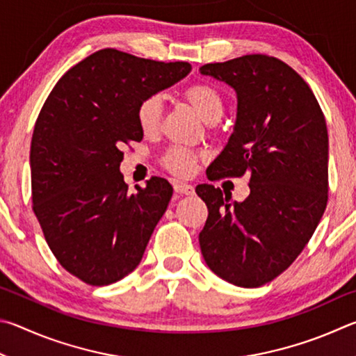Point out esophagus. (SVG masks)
Returning <instances> with one entry per match:
<instances>
[{
    "mask_svg": "<svg viewBox=\"0 0 356 356\" xmlns=\"http://www.w3.org/2000/svg\"><path fill=\"white\" fill-rule=\"evenodd\" d=\"M173 189H175V192H177V194H183V195H192L195 192L194 186H191L188 183H183V181H175Z\"/></svg>",
    "mask_w": 356,
    "mask_h": 356,
    "instance_id": "esophagus-1",
    "label": "esophagus"
}]
</instances>
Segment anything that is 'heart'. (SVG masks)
Instances as JSON below:
<instances>
[{"mask_svg": "<svg viewBox=\"0 0 356 356\" xmlns=\"http://www.w3.org/2000/svg\"><path fill=\"white\" fill-rule=\"evenodd\" d=\"M184 98L202 115L204 122L213 123L219 120L223 112V98L216 87L203 83L189 86L184 92ZM162 118V99L158 95L143 98L137 106V123L143 134L158 133ZM197 153L183 147H173L164 156V165L179 177H186L195 170L198 162Z\"/></svg>", "mask_w": 356, "mask_h": 356, "instance_id": "heart-1", "label": "heart"}]
</instances>
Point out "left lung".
I'll use <instances>...</instances> for the list:
<instances>
[{
  "label": "left lung",
  "instance_id": "8db88e82",
  "mask_svg": "<svg viewBox=\"0 0 356 356\" xmlns=\"http://www.w3.org/2000/svg\"><path fill=\"white\" fill-rule=\"evenodd\" d=\"M233 87L238 114L208 178L250 175V195L229 202L213 184L197 186L208 219L198 241L216 275L258 288L284 272L319 225L328 200V133L313 90L283 60L247 54L200 67Z\"/></svg>",
  "mask_w": 356,
  "mask_h": 356
}]
</instances>
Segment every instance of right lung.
Returning a JSON list of instances; mask_svg holds the SVG:
<instances>
[{"label": "right lung", "mask_w": 356, "mask_h": 356, "mask_svg": "<svg viewBox=\"0 0 356 356\" xmlns=\"http://www.w3.org/2000/svg\"><path fill=\"white\" fill-rule=\"evenodd\" d=\"M191 68L99 49L72 67L43 104L31 140L33 209L56 259L81 282L111 284L139 266L173 188L153 177L131 194L120 148L142 140V99Z\"/></svg>", "instance_id": "right-lung-1"}]
</instances>
